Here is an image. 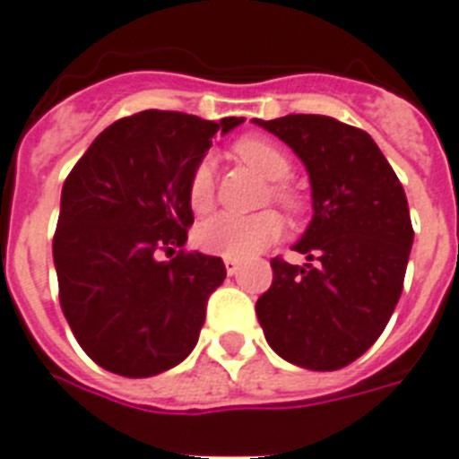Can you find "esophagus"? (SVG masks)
I'll list each match as a JSON object with an SVG mask.
<instances>
[{
  "label": "esophagus",
  "mask_w": 459,
  "mask_h": 459,
  "mask_svg": "<svg viewBox=\"0 0 459 459\" xmlns=\"http://www.w3.org/2000/svg\"><path fill=\"white\" fill-rule=\"evenodd\" d=\"M225 270H227V274L234 276L238 270H241V263H238L237 257H225Z\"/></svg>",
  "instance_id": "esophagus-1"
}]
</instances>
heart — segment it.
I'll return each instance as SVG.
<instances>
[{
    "instance_id": "heart-1",
    "label": "heart",
    "mask_w": 459,
    "mask_h": 459,
    "mask_svg": "<svg viewBox=\"0 0 459 459\" xmlns=\"http://www.w3.org/2000/svg\"><path fill=\"white\" fill-rule=\"evenodd\" d=\"M232 154L241 164L255 170L257 176L270 180L267 199L279 204L289 215H300L305 211V199L300 192L289 183H283L290 176V159L281 147L274 145L272 140L246 135L234 143ZM213 166L208 159H202L189 173L187 204L195 213H206L208 208L213 206ZM281 234L283 218L270 208L255 215L218 213L196 227V244L211 255L244 260L274 244Z\"/></svg>"
}]
</instances>
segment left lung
Segmentation results:
<instances>
[{
  "label": "left lung",
  "instance_id": "left-lung-1",
  "mask_svg": "<svg viewBox=\"0 0 459 459\" xmlns=\"http://www.w3.org/2000/svg\"><path fill=\"white\" fill-rule=\"evenodd\" d=\"M302 159L314 218L293 246L305 267L272 257L255 302L272 350L309 370H338L380 338L403 290L412 225L403 185L366 131L324 115L255 119Z\"/></svg>",
  "mask_w": 459,
  "mask_h": 459
}]
</instances>
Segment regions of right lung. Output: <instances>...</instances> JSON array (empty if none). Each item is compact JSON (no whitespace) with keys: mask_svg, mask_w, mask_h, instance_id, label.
I'll list each match as a JSON object with an SVG mask.
<instances>
[{"mask_svg":"<svg viewBox=\"0 0 459 459\" xmlns=\"http://www.w3.org/2000/svg\"><path fill=\"white\" fill-rule=\"evenodd\" d=\"M241 121L145 109L105 128L70 170L53 263L63 314L100 368L152 377L195 350L227 270L221 257L185 251L187 180L213 135Z\"/></svg>","mask_w":459,"mask_h":459,"instance_id":"1","label":"right lung"}]
</instances>
